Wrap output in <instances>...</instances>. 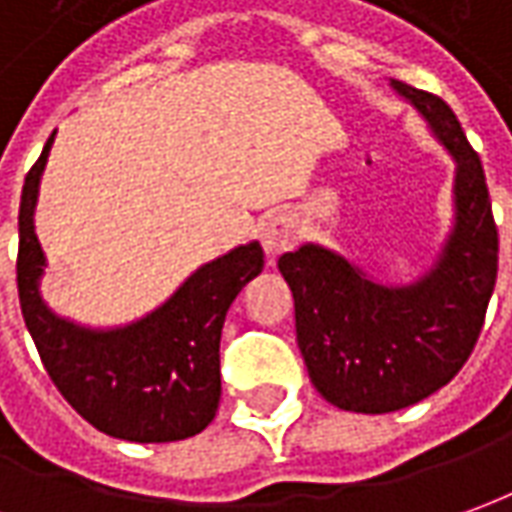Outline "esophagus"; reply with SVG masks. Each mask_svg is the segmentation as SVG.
Segmentation results:
<instances>
[{
    "label": "esophagus",
    "mask_w": 512,
    "mask_h": 512,
    "mask_svg": "<svg viewBox=\"0 0 512 512\" xmlns=\"http://www.w3.org/2000/svg\"><path fill=\"white\" fill-rule=\"evenodd\" d=\"M300 238V221H297V215H291V212H280V215H274L269 224L263 227V252L269 257L280 255L285 249H291L294 243Z\"/></svg>",
    "instance_id": "1"
}]
</instances>
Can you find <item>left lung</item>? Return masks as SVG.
Masks as SVG:
<instances>
[{"label":"left lung","mask_w":512,"mask_h":512,"mask_svg":"<svg viewBox=\"0 0 512 512\" xmlns=\"http://www.w3.org/2000/svg\"><path fill=\"white\" fill-rule=\"evenodd\" d=\"M454 159V224L423 277L387 285L333 249L302 243L277 269L294 294L297 344L316 392L344 412L387 415L460 373L485 322L499 232L485 170L446 100L389 81Z\"/></svg>","instance_id":"left-lung-1"}]
</instances>
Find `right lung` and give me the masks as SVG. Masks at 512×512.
Returning <instances> with one entry per match:
<instances>
[{"instance_id": "1", "label": "right lung", "mask_w": 512, "mask_h": 512, "mask_svg": "<svg viewBox=\"0 0 512 512\" xmlns=\"http://www.w3.org/2000/svg\"><path fill=\"white\" fill-rule=\"evenodd\" d=\"M55 131L30 168L19 207V302L69 406L97 431L128 443H173L212 423L221 401V328L232 300L263 271L260 243L204 263L151 314L120 328H89L58 316L41 297L47 257L36 235L41 176Z\"/></svg>"}]
</instances>
